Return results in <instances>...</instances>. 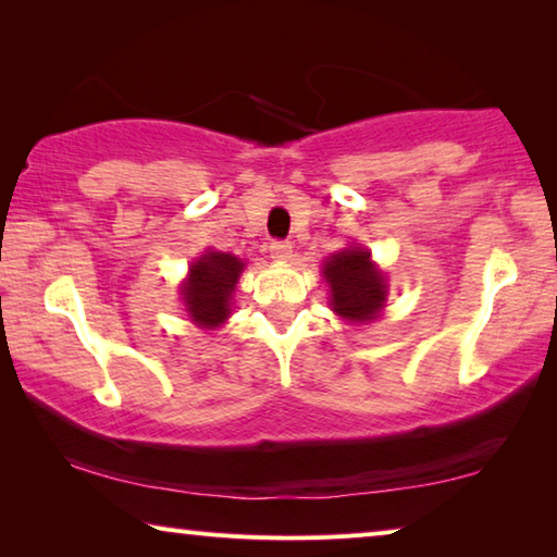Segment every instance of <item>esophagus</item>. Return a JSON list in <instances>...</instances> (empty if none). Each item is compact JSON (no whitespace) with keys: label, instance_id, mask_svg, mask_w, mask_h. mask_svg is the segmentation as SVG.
<instances>
[{"label":"esophagus","instance_id":"esophagus-1","mask_svg":"<svg viewBox=\"0 0 557 557\" xmlns=\"http://www.w3.org/2000/svg\"><path fill=\"white\" fill-rule=\"evenodd\" d=\"M270 256L275 260H287L292 256V243L287 240H272L270 243Z\"/></svg>","mask_w":557,"mask_h":557}]
</instances>
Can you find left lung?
Listing matches in <instances>:
<instances>
[{
	"label": "left lung",
	"instance_id": "obj_1",
	"mask_svg": "<svg viewBox=\"0 0 557 557\" xmlns=\"http://www.w3.org/2000/svg\"><path fill=\"white\" fill-rule=\"evenodd\" d=\"M324 277L332 285L336 314L351 322H366L383 309L385 277L371 265V252L346 248L324 262Z\"/></svg>",
	"mask_w": 557,
	"mask_h": 557
}]
</instances>
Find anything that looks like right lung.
I'll use <instances>...</instances> for the list:
<instances>
[{
  "label": "right lung",
  "instance_id": "obj_1",
  "mask_svg": "<svg viewBox=\"0 0 557 557\" xmlns=\"http://www.w3.org/2000/svg\"><path fill=\"white\" fill-rule=\"evenodd\" d=\"M243 270V262L228 252H206L191 265V275L184 285L188 314L201 326H219L231 314V292Z\"/></svg>",
  "mask_w": 557,
  "mask_h": 557
}]
</instances>
